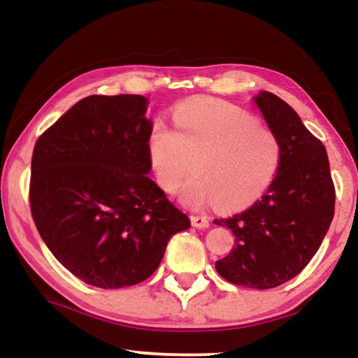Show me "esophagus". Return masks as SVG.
I'll return each instance as SVG.
<instances>
[{
    "instance_id": "obj_1",
    "label": "esophagus",
    "mask_w": 358,
    "mask_h": 358,
    "mask_svg": "<svg viewBox=\"0 0 358 358\" xmlns=\"http://www.w3.org/2000/svg\"><path fill=\"white\" fill-rule=\"evenodd\" d=\"M191 222H192V226L197 229H207L210 226L208 217L203 215H191Z\"/></svg>"
}]
</instances>
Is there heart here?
<instances>
[{
  "label": "heart",
  "instance_id": "1",
  "mask_svg": "<svg viewBox=\"0 0 358 358\" xmlns=\"http://www.w3.org/2000/svg\"><path fill=\"white\" fill-rule=\"evenodd\" d=\"M148 153L156 181L175 194L191 171L183 191L191 208L220 202L243 208L273 183L281 166L280 137L241 108L210 99L187 101L173 112V129L155 121Z\"/></svg>",
  "mask_w": 358,
  "mask_h": 358
}]
</instances>
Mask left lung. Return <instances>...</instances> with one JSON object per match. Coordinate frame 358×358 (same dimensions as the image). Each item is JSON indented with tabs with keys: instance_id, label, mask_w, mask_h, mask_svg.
<instances>
[{
	"instance_id": "1",
	"label": "left lung",
	"mask_w": 358,
	"mask_h": 358,
	"mask_svg": "<svg viewBox=\"0 0 358 358\" xmlns=\"http://www.w3.org/2000/svg\"><path fill=\"white\" fill-rule=\"evenodd\" d=\"M256 104L280 137L282 157L265 196L241 213L215 220L235 235V248L216 262L229 282L271 289L310 264L335 215V185L327 150L296 112L276 94L262 92Z\"/></svg>"
}]
</instances>
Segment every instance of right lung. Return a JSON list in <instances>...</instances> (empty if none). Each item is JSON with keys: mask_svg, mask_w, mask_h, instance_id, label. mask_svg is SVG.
Instances as JSON below:
<instances>
[{"mask_svg": "<svg viewBox=\"0 0 358 358\" xmlns=\"http://www.w3.org/2000/svg\"><path fill=\"white\" fill-rule=\"evenodd\" d=\"M147 99L88 96L36 141L29 207L48 250L101 289L134 286L159 266L189 217L148 178Z\"/></svg>", "mask_w": 358, "mask_h": 358, "instance_id": "1", "label": "right lung"}]
</instances>
